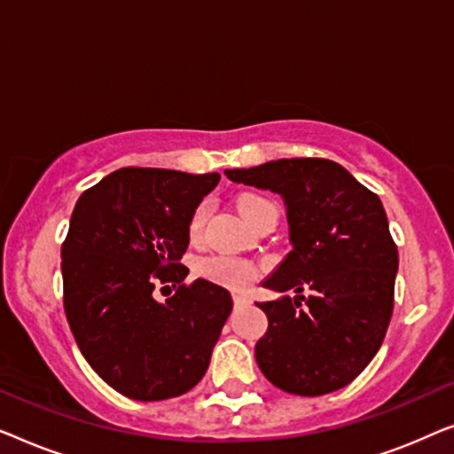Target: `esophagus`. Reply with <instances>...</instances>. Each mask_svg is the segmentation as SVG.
<instances>
[{
    "instance_id": "1",
    "label": "esophagus",
    "mask_w": 454,
    "mask_h": 454,
    "mask_svg": "<svg viewBox=\"0 0 454 454\" xmlns=\"http://www.w3.org/2000/svg\"><path fill=\"white\" fill-rule=\"evenodd\" d=\"M233 303L235 306H247V303H250V297L244 294H233Z\"/></svg>"
}]
</instances>
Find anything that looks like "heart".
I'll return each mask as SVG.
<instances>
[{"label": "heart", "mask_w": 454, "mask_h": 454, "mask_svg": "<svg viewBox=\"0 0 454 454\" xmlns=\"http://www.w3.org/2000/svg\"><path fill=\"white\" fill-rule=\"evenodd\" d=\"M238 210L247 223H252L254 219H258L260 215L266 213V210H277V207L262 196L244 194L238 198ZM204 221H207V204H198L188 223V233L192 239H196L198 235H200ZM196 275L207 278V281L215 285H221V287L239 291V289L250 287V285L256 281L260 275V269L256 264L247 262V260H241V258L210 256V258L198 260Z\"/></svg>", "instance_id": "obj_1"}]
</instances>
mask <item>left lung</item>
Masks as SVG:
<instances>
[{"mask_svg":"<svg viewBox=\"0 0 454 454\" xmlns=\"http://www.w3.org/2000/svg\"><path fill=\"white\" fill-rule=\"evenodd\" d=\"M225 176L277 192L287 207L294 250L264 287L297 295L258 303L269 318L258 368L291 395L347 387L380 349L395 306L399 252L380 198L328 159H278Z\"/></svg>","mask_w":454,"mask_h":454,"instance_id":"1","label":"left lung"}]
</instances>
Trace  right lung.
Instances as JSON below:
<instances>
[{
	"label": "right lung",
	"instance_id": "add662e5",
	"mask_svg": "<svg viewBox=\"0 0 454 454\" xmlns=\"http://www.w3.org/2000/svg\"><path fill=\"white\" fill-rule=\"evenodd\" d=\"M219 173L123 167L84 190L61 244L64 309L90 368L123 396L163 401L194 388L231 314L225 287L188 266V223ZM178 291L165 304L153 285Z\"/></svg>",
	"mask_w": 454,
	"mask_h": 454
}]
</instances>
